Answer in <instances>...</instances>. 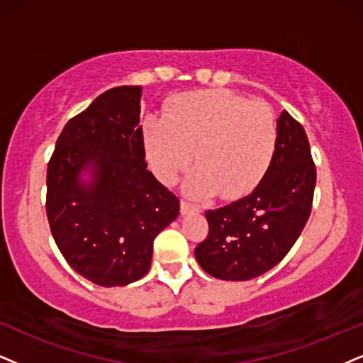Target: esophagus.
<instances>
[{
  "instance_id": "34e87169",
  "label": "esophagus",
  "mask_w": 363,
  "mask_h": 363,
  "mask_svg": "<svg viewBox=\"0 0 363 363\" xmlns=\"http://www.w3.org/2000/svg\"><path fill=\"white\" fill-rule=\"evenodd\" d=\"M201 208L196 204L187 203V201H181V213L182 214H189V213H199Z\"/></svg>"
}]
</instances>
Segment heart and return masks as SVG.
I'll return each mask as SVG.
<instances>
[{"mask_svg":"<svg viewBox=\"0 0 363 363\" xmlns=\"http://www.w3.org/2000/svg\"><path fill=\"white\" fill-rule=\"evenodd\" d=\"M144 144L164 182L189 167L196 150L199 167L187 179V192L238 199L268 171L277 152L278 122L268 105L247 102L235 91H187L167 104L164 117H145Z\"/></svg>","mask_w":363,"mask_h":363,"instance_id":"heart-1","label":"heart"}]
</instances>
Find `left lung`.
I'll use <instances>...</instances> for the list:
<instances>
[{"instance_id":"left-lung-1","label":"left lung","mask_w":363,"mask_h":363,"mask_svg":"<svg viewBox=\"0 0 363 363\" xmlns=\"http://www.w3.org/2000/svg\"><path fill=\"white\" fill-rule=\"evenodd\" d=\"M316 167L305 128L286 110L263 181L250 196L206 211L208 238L196 259L211 277L246 281L277 266L303 231L313 204Z\"/></svg>"}]
</instances>
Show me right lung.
I'll return each mask as SVG.
<instances>
[{
	"label": "right lung",
	"mask_w": 363,
	"mask_h": 363,
	"mask_svg": "<svg viewBox=\"0 0 363 363\" xmlns=\"http://www.w3.org/2000/svg\"><path fill=\"white\" fill-rule=\"evenodd\" d=\"M140 86L104 91L63 127L47 169V218L60 253L100 286L149 272L155 236L179 214V197L147 171ZM92 169L90 185L79 181Z\"/></svg>",
	"instance_id": "1"
}]
</instances>
